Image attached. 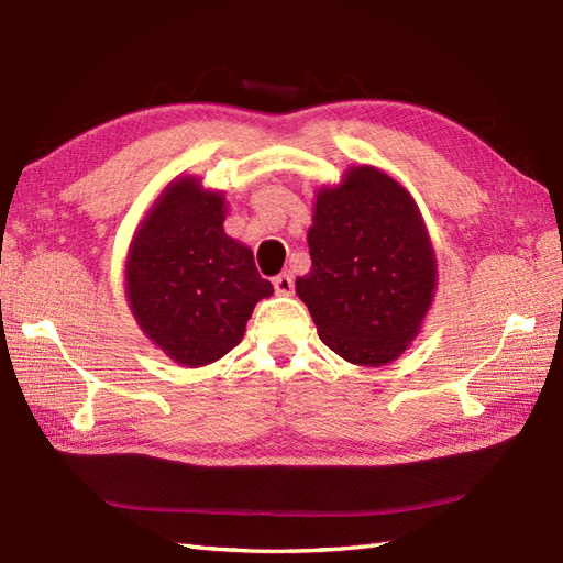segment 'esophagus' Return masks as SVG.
Listing matches in <instances>:
<instances>
[{"label":"esophagus","instance_id":"34e87169","mask_svg":"<svg viewBox=\"0 0 563 563\" xmlns=\"http://www.w3.org/2000/svg\"><path fill=\"white\" fill-rule=\"evenodd\" d=\"M275 291H277V296H291L294 294V277L291 275H277L275 277Z\"/></svg>","mask_w":563,"mask_h":563}]
</instances>
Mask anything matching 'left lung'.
Instances as JSON below:
<instances>
[{"label":"left lung","instance_id":"obj_1","mask_svg":"<svg viewBox=\"0 0 563 563\" xmlns=\"http://www.w3.org/2000/svg\"><path fill=\"white\" fill-rule=\"evenodd\" d=\"M308 244L312 267L296 294L323 345L356 366L399 360L437 291V253L413 195L378 166H347L317 190Z\"/></svg>","mask_w":563,"mask_h":563}]
</instances>
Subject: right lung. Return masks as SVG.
<instances>
[{
    "instance_id": "right-lung-1",
    "label": "right lung",
    "mask_w": 563,
    "mask_h": 563,
    "mask_svg": "<svg viewBox=\"0 0 563 563\" xmlns=\"http://www.w3.org/2000/svg\"><path fill=\"white\" fill-rule=\"evenodd\" d=\"M223 190L176 176L135 228L124 263V294L143 335L185 368L213 364L242 343L246 321L275 288L253 251L225 234Z\"/></svg>"
}]
</instances>
